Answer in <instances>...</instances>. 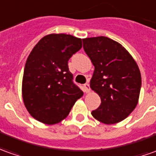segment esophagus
I'll return each mask as SVG.
<instances>
[{
    "label": "esophagus",
    "mask_w": 156,
    "mask_h": 156,
    "mask_svg": "<svg viewBox=\"0 0 156 156\" xmlns=\"http://www.w3.org/2000/svg\"><path fill=\"white\" fill-rule=\"evenodd\" d=\"M83 89H84V92H87V93L90 92V86H89L88 83L84 84V86H83Z\"/></svg>",
    "instance_id": "esophagus-1"
}]
</instances>
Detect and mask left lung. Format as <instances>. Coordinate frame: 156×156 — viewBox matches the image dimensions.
Returning a JSON list of instances; mask_svg holds the SVG:
<instances>
[{"mask_svg": "<svg viewBox=\"0 0 156 156\" xmlns=\"http://www.w3.org/2000/svg\"><path fill=\"white\" fill-rule=\"evenodd\" d=\"M94 65L91 88L101 98L92 116L105 124L123 121L137 105L141 74L133 57L121 44L105 36L82 40Z\"/></svg>", "mask_w": 156, "mask_h": 156, "instance_id": "8db88e82", "label": "left lung"}]
</instances>
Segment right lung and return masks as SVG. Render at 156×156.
Wrapping results in <instances>:
<instances>
[{
    "label": "right lung",
    "mask_w": 156,
    "mask_h": 156,
    "mask_svg": "<svg viewBox=\"0 0 156 156\" xmlns=\"http://www.w3.org/2000/svg\"><path fill=\"white\" fill-rule=\"evenodd\" d=\"M81 47V39L51 34L40 40L31 51L24 66L22 92L27 110L35 120L49 125L58 123L82 97L68 66Z\"/></svg>",
    "instance_id": "obj_1"
}]
</instances>
